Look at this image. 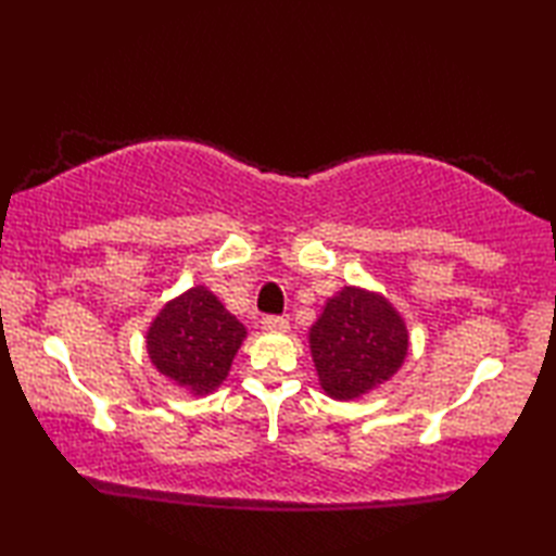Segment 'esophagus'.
<instances>
[{"instance_id":"esophagus-1","label":"esophagus","mask_w":556,"mask_h":556,"mask_svg":"<svg viewBox=\"0 0 556 556\" xmlns=\"http://www.w3.org/2000/svg\"><path fill=\"white\" fill-rule=\"evenodd\" d=\"M260 325H263V329H267V332H287L289 329L287 317H279V315H265L263 320H260Z\"/></svg>"}]
</instances>
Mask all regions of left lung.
<instances>
[{
    "label": "left lung",
    "mask_w": 556,
    "mask_h": 556,
    "mask_svg": "<svg viewBox=\"0 0 556 556\" xmlns=\"http://www.w3.org/2000/svg\"><path fill=\"white\" fill-rule=\"evenodd\" d=\"M311 353L325 392L349 401L368 394L401 368L408 332L380 293L344 287L313 325Z\"/></svg>",
    "instance_id": "8db88e82"
}]
</instances>
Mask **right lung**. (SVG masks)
Returning <instances> with one entry per match:
<instances>
[{"label":"right lung","instance_id":"1","mask_svg":"<svg viewBox=\"0 0 556 556\" xmlns=\"http://www.w3.org/2000/svg\"><path fill=\"white\" fill-rule=\"evenodd\" d=\"M245 327L205 287H193L164 305L148 329L155 368L191 394H210L229 375Z\"/></svg>","mask_w":556,"mask_h":556}]
</instances>
